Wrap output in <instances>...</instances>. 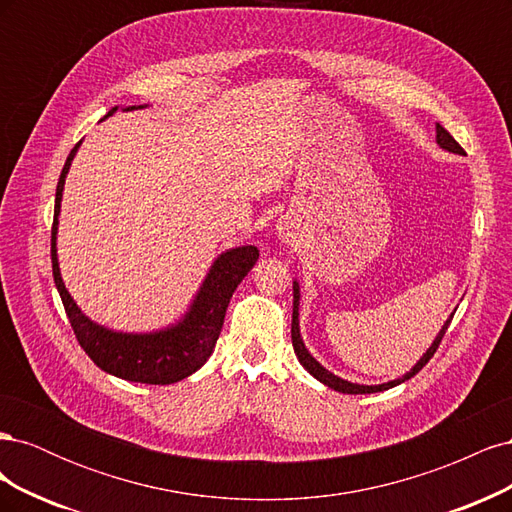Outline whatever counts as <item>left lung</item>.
<instances>
[{"label": "left lung", "instance_id": "8db88e82", "mask_svg": "<svg viewBox=\"0 0 512 512\" xmlns=\"http://www.w3.org/2000/svg\"><path fill=\"white\" fill-rule=\"evenodd\" d=\"M436 141H438V145L442 147V149H446V151H451V153H466L461 149V145L455 141V138L448 134L440 123L436 126ZM292 346H294V352H297V356H299V361H301V365L309 371V374H312L316 380H320L322 384H327L329 389H333V391H339V393H348V395H365V393H378V391H386V389H393V386H397V384H401V382H406V380H410L412 376H416L418 371H421L427 363H429V359L433 354H436V350H438V346H440V342H442V337H444V333H446V329H448V324H451V320H453V316H455V312L451 314V318H448L446 322H444V327L440 329V333L436 335V339H433V344L429 346V350L421 356V361H418L406 376H401V378H397V380H391V382H384V384H376V386H367V384H354V382H348V380H342L339 376H335V374H331L329 369H324L312 354H309V350L305 348V344H303V339H301V333H299V299H301V292H299V284L294 282L292 284Z\"/></svg>", "mask_w": 512, "mask_h": 512}]
</instances>
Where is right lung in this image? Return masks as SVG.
Returning <instances> with one entry per match:
<instances>
[{"instance_id": "add662e5", "label": "right lung", "mask_w": 512, "mask_h": 512, "mask_svg": "<svg viewBox=\"0 0 512 512\" xmlns=\"http://www.w3.org/2000/svg\"><path fill=\"white\" fill-rule=\"evenodd\" d=\"M132 108L143 106H128L126 111H132ZM115 111L117 106L111 108L106 117H111ZM79 147L81 143L74 145L64 168H61L51 230L53 277L74 335L91 361L104 369L106 374L121 380L141 384H173L188 378L196 369L203 367L211 356L222 331L232 292L237 290L247 271L256 265L258 247H232V250H226L215 258L190 309L173 327H166L156 333H119L100 327L94 320H89L70 297L64 280H61L57 262V218L61 209V194H64L66 175Z\"/></svg>"}]
</instances>
